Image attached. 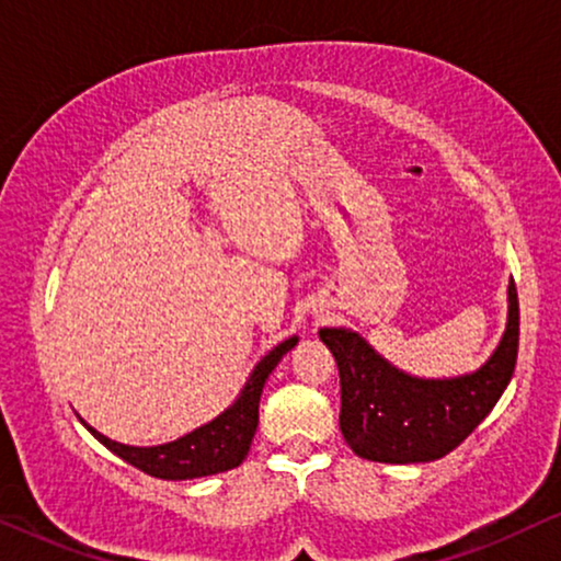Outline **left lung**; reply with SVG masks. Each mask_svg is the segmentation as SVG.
Wrapping results in <instances>:
<instances>
[{
  "instance_id": "1",
  "label": "left lung",
  "mask_w": 561,
  "mask_h": 561,
  "mask_svg": "<svg viewBox=\"0 0 561 561\" xmlns=\"http://www.w3.org/2000/svg\"><path fill=\"white\" fill-rule=\"evenodd\" d=\"M508 329L478 373L419 380L388 365L347 329H321L340 367L344 442L357 457L388 465L432 462L449 455L493 411L518 357V294L508 286Z\"/></svg>"
}]
</instances>
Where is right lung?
Segmentation results:
<instances>
[{
    "instance_id": "1",
    "label": "right lung",
    "mask_w": 561,
    "mask_h": 561,
    "mask_svg": "<svg viewBox=\"0 0 561 561\" xmlns=\"http://www.w3.org/2000/svg\"><path fill=\"white\" fill-rule=\"evenodd\" d=\"M298 340L290 336V340L280 342L278 347L260 359L255 370H252L248 386H244L242 396L237 398L232 409H227L221 416H217L211 424H206L196 432H191L181 439L171 444H160V447H127V444L106 439L104 434L94 432V428L87 426L91 434L96 436L99 442L104 444L106 449H112L114 455L125 459L137 470H142L150 478L160 480H194V478H206V474L227 472L232 467H240L242 459L248 457L252 436H255L257 428V405H260V393H263V386L267 375L273 373V367L280 363V357L294 347Z\"/></svg>"
}]
</instances>
